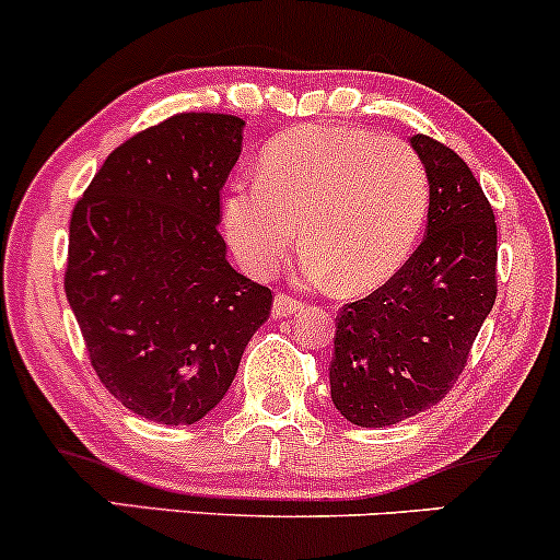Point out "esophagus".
<instances>
[{
	"instance_id": "obj_1",
	"label": "esophagus",
	"mask_w": 560,
	"mask_h": 560,
	"mask_svg": "<svg viewBox=\"0 0 560 560\" xmlns=\"http://www.w3.org/2000/svg\"><path fill=\"white\" fill-rule=\"evenodd\" d=\"M299 310H302V302L293 299L291 293H278V296H275V306H272L275 317H291L296 315Z\"/></svg>"
}]
</instances>
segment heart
<instances>
[{"label": "heart", "mask_w": 560, "mask_h": 560, "mask_svg": "<svg viewBox=\"0 0 560 560\" xmlns=\"http://www.w3.org/2000/svg\"><path fill=\"white\" fill-rule=\"evenodd\" d=\"M430 208V176L406 141L304 125L264 147L258 182L224 197V230L250 275L291 254L302 224L304 275L345 293L374 291L411 256Z\"/></svg>", "instance_id": "b5f03b06"}]
</instances>
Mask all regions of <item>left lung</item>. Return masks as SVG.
Instances as JSON below:
<instances>
[{
	"label": "left lung",
	"instance_id": "left-lung-1",
	"mask_svg": "<svg viewBox=\"0 0 560 560\" xmlns=\"http://www.w3.org/2000/svg\"><path fill=\"white\" fill-rule=\"evenodd\" d=\"M430 176L427 237L382 288L336 317L330 400L347 422L389 427L446 398L497 299V221L467 162L411 136Z\"/></svg>",
	"mask_w": 560,
	"mask_h": 560
}]
</instances>
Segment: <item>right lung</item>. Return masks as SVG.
<instances>
[{
    "mask_svg": "<svg viewBox=\"0 0 560 560\" xmlns=\"http://www.w3.org/2000/svg\"><path fill=\"white\" fill-rule=\"evenodd\" d=\"M243 128L232 114H176L114 149L71 213L63 288L90 363L152 422L213 411L272 310L215 230Z\"/></svg>",
    "mask_w": 560,
    "mask_h": 560,
    "instance_id": "add662e5",
    "label": "right lung"
}]
</instances>
